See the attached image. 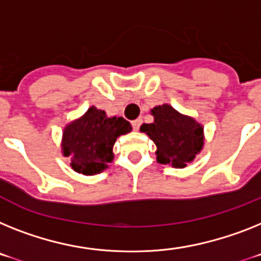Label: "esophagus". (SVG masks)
Returning <instances> with one entry per match:
<instances>
[{"label":"esophagus","instance_id":"1","mask_svg":"<svg viewBox=\"0 0 261 261\" xmlns=\"http://www.w3.org/2000/svg\"><path fill=\"white\" fill-rule=\"evenodd\" d=\"M131 124H133V128H134L135 131H138L142 124V118H138V119L133 120V122H131Z\"/></svg>","mask_w":261,"mask_h":261}]
</instances>
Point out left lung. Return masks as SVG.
Returning a JSON list of instances; mask_svg holds the SVG:
<instances>
[{
    "label": "left lung",
    "instance_id": "8db88e82",
    "mask_svg": "<svg viewBox=\"0 0 261 261\" xmlns=\"http://www.w3.org/2000/svg\"><path fill=\"white\" fill-rule=\"evenodd\" d=\"M151 114L154 122L142 124L141 131L156 144V161L175 168L191 163L204 144L201 124L170 105L154 107Z\"/></svg>",
    "mask_w": 261,
    "mask_h": 261
}]
</instances>
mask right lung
Returning <instances> with one entry per match:
<instances>
[{
    "instance_id": "1",
    "label": "right lung",
    "mask_w": 261,
    "mask_h": 261,
    "mask_svg": "<svg viewBox=\"0 0 261 261\" xmlns=\"http://www.w3.org/2000/svg\"><path fill=\"white\" fill-rule=\"evenodd\" d=\"M131 131L130 122L122 117L109 118L103 110L91 106L80 119L63 130L62 154L70 166L83 175L99 174L113 162V146L119 135Z\"/></svg>"
}]
</instances>
